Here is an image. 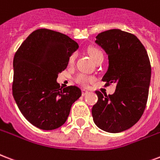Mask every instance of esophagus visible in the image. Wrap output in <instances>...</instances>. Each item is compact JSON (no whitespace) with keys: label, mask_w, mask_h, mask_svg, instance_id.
<instances>
[{"label":"esophagus","mask_w":160,"mask_h":160,"mask_svg":"<svg viewBox=\"0 0 160 160\" xmlns=\"http://www.w3.org/2000/svg\"><path fill=\"white\" fill-rule=\"evenodd\" d=\"M88 93H89L88 91H86V90H85V89H83L82 90V96H86V95H87Z\"/></svg>","instance_id":"34e87169"}]
</instances>
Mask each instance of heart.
I'll return each instance as SVG.
<instances>
[{"mask_svg": "<svg viewBox=\"0 0 160 160\" xmlns=\"http://www.w3.org/2000/svg\"><path fill=\"white\" fill-rule=\"evenodd\" d=\"M101 53H102L99 50V49H97V48H91V50L89 51V54H90L91 58H92L93 60L95 59V58H96V57L99 55V54H101ZM75 54L74 53V54H72V55L70 56V58H69V64H73L74 61H75ZM75 80H76V81H77L79 84H80V85H85L89 82L90 78H89L87 75H84V74H79V75L76 76V78H75Z\"/></svg>", "mask_w": 160, "mask_h": 160, "instance_id": "b5f03b06", "label": "heart"}]
</instances>
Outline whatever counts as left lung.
I'll return each instance as SVG.
<instances>
[{"instance_id":"8db88e82","label":"left lung","mask_w":160,"mask_h":160,"mask_svg":"<svg viewBox=\"0 0 160 160\" xmlns=\"http://www.w3.org/2000/svg\"><path fill=\"white\" fill-rule=\"evenodd\" d=\"M96 43L108 55V69L102 80L117 84L114 94L96 91L94 122L107 132L117 133L137 123L144 112L150 85L151 65L147 51L133 34L111 29L96 36Z\"/></svg>"}]
</instances>
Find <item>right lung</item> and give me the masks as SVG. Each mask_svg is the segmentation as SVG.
<instances>
[{
    "mask_svg": "<svg viewBox=\"0 0 160 160\" xmlns=\"http://www.w3.org/2000/svg\"><path fill=\"white\" fill-rule=\"evenodd\" d=\"M79 45L65 34L48 29L32 32L13 59L12 95L24 118L42 130L61 127L72 104L81 96L77 86L62 90L57 82Z\"/></svg>",
    "mask_w": 160,
    "mask_h": 160,
    "instance_id": "obj_1",
    "label": "right lung"
}]
</instances>
